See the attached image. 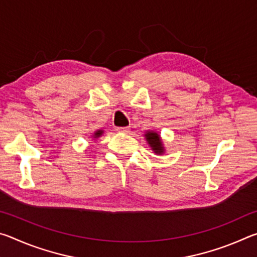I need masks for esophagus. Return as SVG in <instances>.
Returning a JSON list of instances; mask_svg holds the SVG:
<instances>
[{"label":"esophagus","mask_w":257,"mask_h":257,"mask_svg":"<svg viewBox=\"0 0 257 257\" xmlns=\"http://www.w3.org/2000/svg\"><path fill=\"white\" fill-rule=\"evenodd\" d=\"M129 130H130V128H129V127H119V128H116V132H119V133H123V134H127V133H129Z\"/></svg>","instance_id":"obj_1"}]
</instances>
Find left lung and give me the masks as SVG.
<instances>
[{"mask_svg":"<svg viewBox=\"0 0 257 257\" xmlns=\"http://www.w3.org/2000/svg\"><path fill=\"white\" fill-rule=\"evenodd\" d=\"M145 138L147 143H149L150 146L152 147V150L154 151V153L156 154H163L164 153V147H163V143L161 141V137L158 133L155 132H147L145 134Z\"/></svg>","mask_w":257,"mask_h":257,"instance_id":"8db88e82","label":"left lung"}]
</instances>
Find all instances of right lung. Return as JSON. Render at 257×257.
I'll list each match as a JSON object with an SVG mask.
<instances>
[{"label": "right lung", "mask_w": 257, "mask_h": 257, "mask_svg": "<svg viewBox=\"0 0 257 257\" xmlns=\"http://www.w3.org/2000/svg\"><path fill=\"white\" fill-rule=\"evenodd\" d=\"M102 134H103V130H97V132H95L94 133V138H98L99 136H102Z\"/></svg>", "instance_id": "right-lung-1"}]
</instances>
